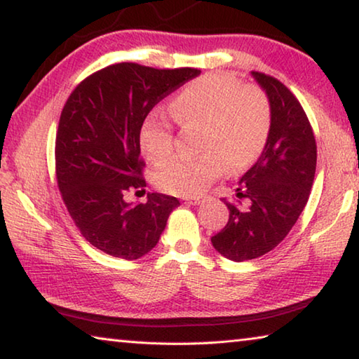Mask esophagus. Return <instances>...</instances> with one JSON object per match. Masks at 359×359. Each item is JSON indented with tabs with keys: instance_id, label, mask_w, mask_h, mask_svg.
Returning <instances> with one entry per match:
<instances>
[{
	"instance_id": "esophagus-1",
	"label": "esophagus",
	"mask_w": 359,
	"mask_h": 359,
	"mask_svg": "<svg viewBox=\"0 0 359 359\" xmlns=\"http://www.w3.org/2000/svg\"><path fill=\"white\" fill-rule=\"evenodd\" d=\"M182 201H184L185 204H193V205H196V204H201L203 201H204V198L201 196V198H196V196H194V198H182Z\"/></svg>"
}]
</instances>
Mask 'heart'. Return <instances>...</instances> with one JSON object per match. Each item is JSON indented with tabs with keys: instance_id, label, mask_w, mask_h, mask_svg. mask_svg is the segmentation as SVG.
<instances>
[{
	"instance_id": "1",
	"label": "heart",
	"mask_w": 359,
	"mask_h": 359,
	"mask_svg": "<svg viewBox=\"0 0 359 359\" xmlns=\"http://www.w3.org/2000/svg\"><path fill=\"white\" fill-rule=\"evenodd\" d=\"M180 128H199L194 158H174L155 174V184L177 196H196L222 174L252 166L263 154L271 131V104L255 85H241L228 74H212L188 83L169 104ZM139 147L150 163L172 155L174 130L160 115H150L139 130Z\"/></svg>"
}]
</instances>
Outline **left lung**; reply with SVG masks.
<instances>
[{
	"label": "left lung",
	"mask_w": 359,
	"mask_h": 359,
	"mask_svg": "<svg viewBox=\"0 0 359 359\" xmlns=\"http://www.w3.org/2000/svg\"><path fill=\"white\" fill-rule=\"evenodd\" d=\"M271 104V131L258 161L242 175L224 228L212 236L215 250L233 261L258 258L276 248L306 208L317 168L311 121L288 87L253 71ZM242 201L248 208H241Z\"/></svg>",
	"instance_id": "8db88e82"
}]
</instances>
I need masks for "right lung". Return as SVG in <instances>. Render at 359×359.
Listing matches in <instances>:
<instances>
[{"label": "right lung", "mask_w": 359, "mask_h": 359, "mask_svg": "<svg viewBox=\"0 0 359 359\" xmlns=\"http://www.w3.org/2000/svg\"><path fill=\"white\" fill-rule=\"evenodd\" d=\"M199 74L125 62L72 90L57 130V184L72 222L98 250L137 259L160 241L179 199L149 193L147 203L125 201L126 193L145 187L139 130L158 102Z\"/></svg>", "instance_id": "1"}]
</instances>
